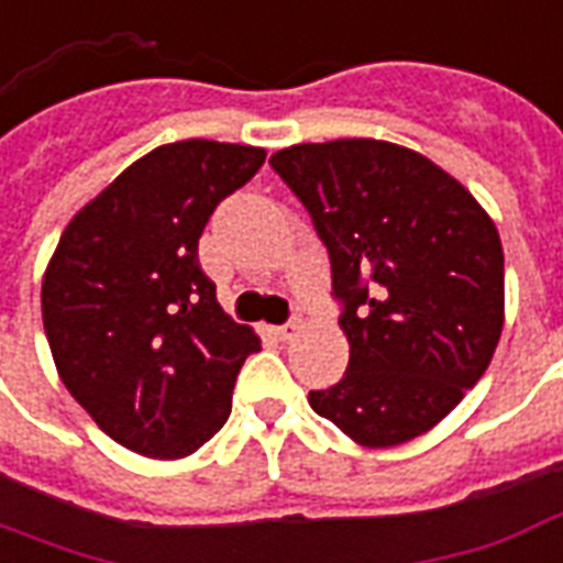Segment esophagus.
<instances>
[{"instance_id":"obj_1","label":"esophagus","mask_w":563,"mask_h":563,"mask_svg":"<svg viewBox=\"0 0 563 563\" xmlns=\"http://www.w3.org/2000/svg\"><path fill=\"white\" fill-rule=\"evenodd\" d=\"M274 334L280 336L283 343H286V340H292V336L301 334V319H292V322H286V324H280V328H274Z\"/></svg>"}]
</instances>
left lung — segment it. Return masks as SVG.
Masks as SVG:
<instances>
[{"instance_id":"obj_1","label":"left lung","mask_w":563,"mask_h":563,"mask_svg":"<svg viewBox=\"0 0 563 563\" xmlns=\"http://www.w3.org/2000/svg\"><path fill=\"white\" fill-rule=\"evenodd\" d=\"M331 256L345 376L316 415L364 448H397L448 418L486 373L504 328L493 218L430 157L385 140L271 154Z\"/></svg>"}]
</instances>
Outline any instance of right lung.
I'll return each mask as SVG.
<instances>
[{
	"label": "right lung",
	"instance_id": "add662e5",
	"mask_svg": "<svg viewBox=\"0 0 563 563\" xmlns=\"http://www.w3.org/2000/svg\"><path fill=\"white\" fill-rule=\"evenodd\" d=\"M262 164L256 145H157L62 232L41 283L49 352L70 397L128 451L181 460L227 423L260 336L223 313L197 247L220 199Z\"/></svg>",
	"mask_w": 563,
	"mask_h": 563
}]
</instances>
